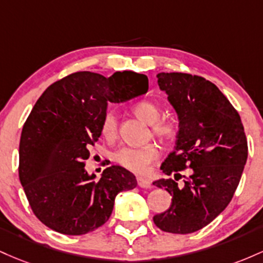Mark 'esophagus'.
I'll list each match as a JSON object with an SVG mask.
<instances>
[{
  "instance_id": "1",
  "label": "esophagus",
  "mask_w": 263,
  "mask_h": 263,
  "mask_svg": "<svg viewBox=\"0 0 263 263\" xmlns=\"http://www.w3.org/2000/svg\"><path fill=\"white\" fill-rule=\"evenodd\" d=\"M137 181H138V186L141 187V189H149V187H152V182H150L147 179L138 178Z\"/></svg>"
}]
</instances>
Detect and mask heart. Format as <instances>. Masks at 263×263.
<instances>
[{
    "label": "heart",
    "instance_id": "1",
    "mask_svg": "<svg viewBox=\"0 0 263 263\" xmlns=\"http://www.w3.org/2000/svg\"><path fill=\"white\" fill-rule=\"evenodd\" d=\"M133 111L139 119L147 124H153V133L161 139H171L175 137L178 126L173 120H159L160 108L152 102H140L134 105ZM118 130L117 116L111 110L105 113L102 123V133L105 138L111 139ZM158 158V150L154 145L141 147H122L114 159L119 165L134 173H143L152 161Z\"/></svg>",
    "mask_w": 263,
    "mask_h": 263
}]
</instances>
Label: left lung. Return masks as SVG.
Instances as JSON below:
<instances>
[{
  "instance_id": "left-lung-1",
  "label": "left lung",
  "mask_w": 263,
  "mask_h": 263,
  "mask_svg": "<svg viewBox=\"0 0 263 263\" xmlns=\"http://www.w3.org/2000/svg\"><path fill=\"white\" fill-rule=\"evenodd\" d=\"M158 85L178 116L174 152L161 165L165 175L191 174L178 179H158L153 185L173 196L166 211L153 220L171 234H191L216 219L227 208L247 160V140L241 118L229 99L211 82L187 73H158Z\"/></svg>"
}]
</instances>
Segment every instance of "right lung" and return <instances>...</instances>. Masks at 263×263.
Returning a JSON list of instances; mask_svg holds the SVG:
<instances>
[{"label": "right lung", "mask_w": 263, "mask_h": 263, "mask_svg": "<svg viewBox=\"0 0 263 263\" xmlns=\"http://www.w3.org/2000/svg\"><path fill=\"white\" fill-rule=\"evenodd\" d=\"M147 88L145 74L123 70L109 78L77 72L44 90L23 125L18 169L41 222L60 234H88L109 220L118 194L137 187L134 174L119 165L98 180L84 166L102 135L108 103L126 102Z\"/></svg>", "instance_id": "add662e5"}]
</instances>
